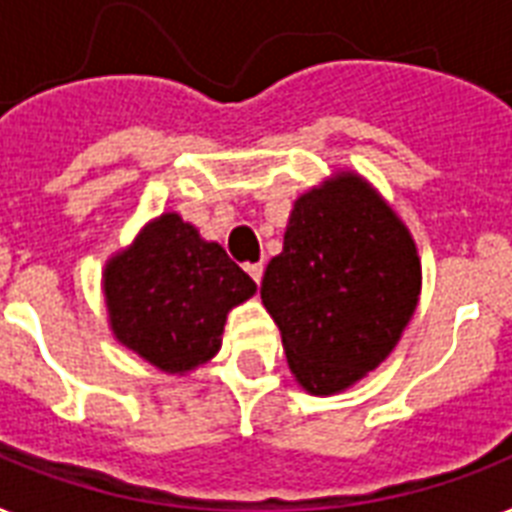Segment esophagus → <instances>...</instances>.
Instances as JSON below:
<instances>
[{"mask_svg":"<svg viewBox=\"0 0 512 512\" xmlns=\"http://www.w3.org/2000/svg\"><path fill=\"white\" fill-rule=\"evenodd\" d=\"M244 271L252 276V281H255V284H260V281H263V263H247L244 265Z\"/></svg>","mask_w":512,"mask_h":512,"instance_id":"obj_1","label":"esophagus"}]
</instances>
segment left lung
<instances>
[{"label":"left lung","instance_id":"left-lung-1","mask_svg":"<svg viewBox=\"0 0 512 512\" xmlns=\"http://www.w3.org/2000/svg\"><path fill=\"white\" fill-rule=\"evenodd\" d=\"M420 287L404 220L369 180L340 170L297 196L260 297L300 388L335 396L393 353Z\"/></svg>","mask_w":512,"mask_h":512}]
</instances>
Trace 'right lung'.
Returning <instances> with one entry per match:
<instances>
[{
	"label": "right lung",
	"instance_id": "obj_1",
	"mask_svg": "<svg viewBox=\"0 0 512 512\" xmlns=\"http://www.w3.org/2000/svg\"><path fill=\"white\" fill-rule=\"evenodd\" d=\"M108 327L164 374H188L223 345L228 313L257 284L177 212L148 220L103 268Z\"/></svg>",
	"mask_w": 512,
	"mask_h": 512
}]
</instances>
